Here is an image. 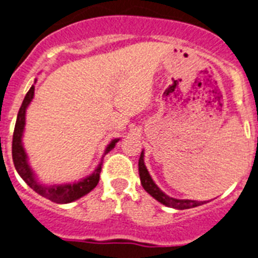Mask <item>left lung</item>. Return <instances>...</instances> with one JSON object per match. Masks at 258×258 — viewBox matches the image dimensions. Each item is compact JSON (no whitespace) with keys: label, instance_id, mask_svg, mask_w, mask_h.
Instances as JSON below:
<instances>
[{"label":"left lung","instance_id":"1","mask_svg":"<svg viewBox=\"0 0 258 258\" xmlns=\"http://www.w3.org/2000/svg\"><path fill=\"white\" fill-rule=\"evenodd\" d=\"M139 176L140 182H142V186L144 187V190L148 192L149 196H152L156 201H159L160 203L165 205V206L172 207V209L176 210H186L201 206V205H205V203H206V201L198 202V201H191V199H177L166 196L165 192L162 191L159 186L156 185L155 181H153L152 177H151V174H149L148 169H147L146 164H144V151H142V153H140Z\"/></svg>","mask_w":258,"mask_h":258}]
</instances>
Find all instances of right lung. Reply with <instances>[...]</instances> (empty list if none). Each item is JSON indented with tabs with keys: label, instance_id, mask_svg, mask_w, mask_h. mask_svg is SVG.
Segmentation results:
<instances>
[{
	"label": "right lung",
	"instance_id": "add662e5",
	"mask_svg": "<svg viewBox=\"0 0 258 258\" xmlns=\"http://www.w3.org/2000/svg\"><path fill=\"white\" fill-rule=\"evenodd\" d=\"M36 82V80H35ZM34 92H35V86L32 85L30 90L26 94L25 99H23L22 106L18 111V116H17V122H15V128L14 134H13V146H12V153H13V161H14V166L18 174L22 177L27 185L31 187L34 191L40 194L44 198L49 199L52 202L56 203H71L73 201H77L81 197L86 196L88 192L92 191L97 186L99 181V173H101V166H102L103 157L106 153H109L119 139H112L109 143V146L106 147L105 152H103L102 159L99 161L98 165L96 166V169L92 174H89L85 178L80 179L77 182L73 183H55V185H45V183L40 182L39 178L36 177L35 172L31 169L29 162V157L23 147V133H25V125H26V110L31 103L32 98H34Z\"/></svg>",
	"mask_w": 258,
	"mask_h": 258
}]
</instances>
